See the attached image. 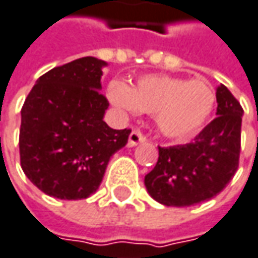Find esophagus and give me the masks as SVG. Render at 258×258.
<instances>
[{
	"instance_id": "esophagus-1",
	"label": "esophagus",
	"mask_w": 258,
	"mask_h": 258,
	"mask_svg": "<svg viewBox=\"0 0 258 258\" xmlns=\"http://www.w3.org/2000/svg\"><path fill=\"white\" fill-rule=\"evenodd\" d=\"M146 141V137L141 134L139 130H133L128 137V147H136L137 144H141Z\"/></svg>"
}]
</instances>
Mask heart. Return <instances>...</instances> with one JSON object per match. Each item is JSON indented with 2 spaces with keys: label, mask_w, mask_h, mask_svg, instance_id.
Masks as SVG:
<instances>
[{
  "label": "heart",
  "mask_w": 258,
  "mask_h": 258,
  "mask_svg": "<svg viewBox=\"0 0 258 258\" xmlns=\"http://www.w3.org/2000/svg\"><path fill=\"white\" fill-rule=\"evenodd\" d=\"M108 98L115 107L133 114H154L159 133L174 141L190 140L199 134L215 107V92L207 82L169 75H144L131 88L112 81Z\"/></svg>",
  "instance_id": "1"
}]
</instances>
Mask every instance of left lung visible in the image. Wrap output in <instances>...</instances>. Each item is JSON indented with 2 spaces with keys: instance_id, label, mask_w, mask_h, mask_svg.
<instances>
[{
  "instance_id": "8db88e82",
  "label": "left lung",
  "mask_w": 258,
  "mask_h": 258,
  "mask_svg": "<svg viewBox=\"0 0 258 258\" xmlns=\"http://www.w3.org/2000/svg\"><path fill=\"white\" fill-rule=\"evenodd\" d=\"M217 115L195 140L159 147V160L144 185L166 207H190L217 196L238 169L242 108L230 89L217 88Z\"/></svg>"
}]
</instances>
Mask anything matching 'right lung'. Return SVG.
Instances as JSON below:
<instances>
[{"label":"right lung","mask_w":258,"mask_h":258,"mask_svg":"<svg viewBox=\"0 0 258 258\" xmlns=\"http://www.w3.org/2000/svg\"><path fill=\"white\" fill-rule=\"evenodd\" d=\"M92 56L53 68L37 79L21 109L20 160L30 182L57 199L95 194L131 130L108 127L102 68Z\"/></svg>","instance_id":"add662e5"}]
</instances>
